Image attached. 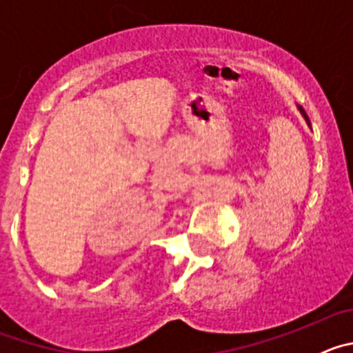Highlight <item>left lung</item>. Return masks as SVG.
<instances>
[{
  "label": "left lung",
  "mask_w": 353,
  "mask_h": 353,
  "mask_svg": "<svg viewBox=\"0 0 353 353\" xmlns=\"http://www.w3.org/2000/svg\"><path fill=\"white\" fill-rule=\"evenodd\" d=\"M297 108H299V111H301V114H302V117H304L305 123H307V125H310V127H311V121H310V118H307V114H305V111H304V109H302V108H301V105H297Z\"/></svg>",
  "instance_id": "1"
}]
</instances>
